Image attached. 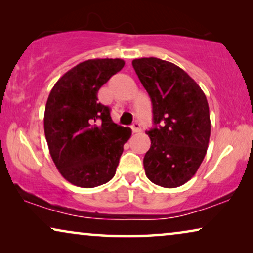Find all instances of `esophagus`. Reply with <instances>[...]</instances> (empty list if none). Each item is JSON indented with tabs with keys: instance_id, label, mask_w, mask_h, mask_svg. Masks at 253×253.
I'll return each instance as SVG.
<instances>
[{
	"instance_id": "1",
	"label": "esophagus",
	"mask_w": 253,
	"mask_h": 253,
	"mask_svg": "<svg viewBox=\"0 0 253 253\" xmlns=\"http://www.w3.org/2000/svg\"><path fill=\"white\" fill-rule=\"evenodd\" d=\"M131 129H132V132L133 133H138V132H140V124L139 123H134L132 126H131Z\"/></svg>"
}]
</instances>
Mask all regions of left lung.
<instances>
[{"label":"left lung","mask_w":253,"mask_h":253,"mask_svg":"<svg viewBox=\"0 0 253 253\" xmlns=\"http://www.w3.org/2000/svg\"><path fill=\"white\" fill-rule=\"evenodd\" d=\"M134 71L150 95L154 127L144 157L147 178L162 188L191 179L205 158L211 136L205 93L186 72L157 57L136 58Z\"/></svg>","instance_id":"obj_1"}]
</instances>
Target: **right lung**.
<instances>
[{"instance_id":"obj_1","label":"right lung","mask_w":253,"mask_h":253,"mask_svg":"<svg viewBox=\"0 0 253 253\" xmlns=\"http://www.w3.org/2000/svg\"><path fill=\"white\" fill-rule=\"evenodd\" d=\"M121 58H93L56 82L44 108V136L50 157L71 184L94 188L114 177L130 127L117 126L98 91L124 67Z\"/></svg>"}]
</instances>
